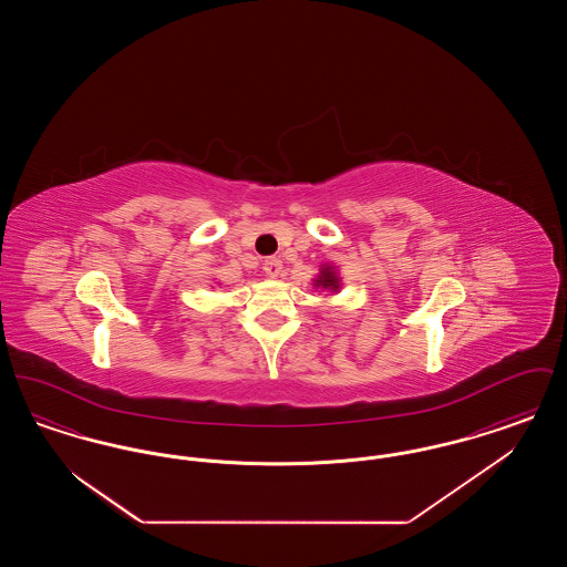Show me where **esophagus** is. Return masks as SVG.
<instances>
[{
  "mask_svg": "<svg viewBox=\"0 0 567 567\" xmlns=\"http://www.w3.org/2000/svg\"><path fill=\"white\" fill-rule=\"evenodd\" d=\"M264 271H266L270 278L280 276V271H282V261H280L278 257H270V259H266V264H264Z\"/></svg>",
  "mask_w": 567,
  "mask_h": 567,
  "instance_id": "obj_1",
  "label": "esophagus"
}]
</instances>
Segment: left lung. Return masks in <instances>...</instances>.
Wrapping results in <instances>:
<instances>
[{
  "label": "left lung",
  "mask_w": 567,
  "mask_h": 567,
  "mask_svg": "<svg viewBox=\"0 0 567 567\" xmlns=\"http://www.w3.org/2000/svg\"><path fill=\"white\" fill-rule=\"evenodd\" d=\"M315 287H321L327 291H338L340 289V276L333 266H323L321 274L315 278Z\"/></svg>",
  "instance_id": "left-lung-1"
}]
</instances>
